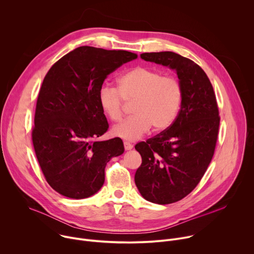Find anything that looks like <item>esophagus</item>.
<instances>
[{
  "label": "esophagus",
  "mask_w": 254,
  "mask_h": 254,
  "mask_svg": "<svg viewBox=\"0 0 254 254\" xmlns=\"http://www.w3.org/2000/svg\"><path fill=\"white\" fill-rule=\"evenodd\" d=\"M124 146H125V149L127 150V151H129V150H131L132 149V144L129 142V141H124Z\"/></svg>",
  "instance_id": "obj_1"
}]
</instances>
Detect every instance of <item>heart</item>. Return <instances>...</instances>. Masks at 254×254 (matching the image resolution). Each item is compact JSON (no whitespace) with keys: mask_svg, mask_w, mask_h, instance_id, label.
<instances>
[{"mask_svg":"<svg viewBox=\"0 0 254 254\" xmlns=\"http://www.w3.org/2000/svg\"><path fill=\"white\" fill-rule=\"evenodd\" d=\"M183 99V87L172 75L137 66L118 78V88L103 85L98 91V103L107 118L119 123L124 117V100L132 102L133 116L113 128L114 134L134 140L147 133L153 127L161 131L173 125Z\"/></svg>","mask_w":254,"mask_h":254,"instance_id":"1","label":"heart"}]
</instances>
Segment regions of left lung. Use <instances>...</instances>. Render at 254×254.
<instances>
[{"mask_svg": "<svg viewBox=\"0 0 254 254\" xmlns=\"http://www.w3.org/2000/svg\"><path fill=\"white\" fill-rule=\"evenodd\" d=\"M140 58L175 69L183 87L173 125L134 147L141 156L134 175L139 193L166 205L189 195L204 176L218 138L219 110L207 74L191 59L171 51L142 53Z\"/></svg>", "mask_w": 254, "mask_h": 254, "instance_id": "8db88e82", "label": "left lung"}]
</instances>
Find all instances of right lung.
I'll list each match as a JSON object with an SVG mask.
<instances>
[{
    "label": "right lung",
    "instance_id": "obj_1",
    "mask_svg": "<svg viewBox=\"0 0 254 254\" xmlns=\"http://www.w3.org/2000/svg\"><path fill=\"white\" fill-rule=\"evenodd\" d=\"M137 57L125 50L81 46L55 62L36 104L32 141L47 183L59 194L83 199L104 183V169L125 151L122 138L97 141L108 129L98 103L105 78Z\"/></svg>",
    "mask_w": 254,
    "mask_h": 254
}]
</instances>
